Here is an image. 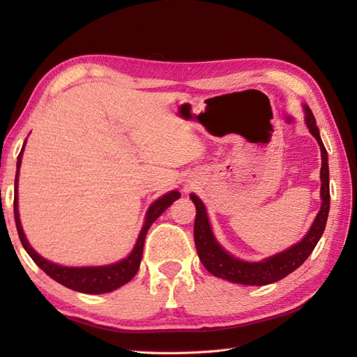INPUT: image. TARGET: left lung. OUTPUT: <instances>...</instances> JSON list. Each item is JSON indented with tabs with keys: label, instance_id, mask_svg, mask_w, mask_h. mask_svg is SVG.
I'll use <instances>...</instances> for the list:
<instances>
[{
	"label": "left lung",
	"instance_id": "obj_1",
	"mask_svg": "<svg viewBox=\"0 0 357 357\" xmlns=\"http://www.w3.org/2000/svg\"><path fill=\"white\" fill-rule=\"evenodd\" d=\"M305 109V122L309 128V132L315 137V140L321 149V208L315 217V220L310 226L306 235L294 245H291L287 250L279 252L273 257H268L258 262L244 261L235 258L234 255L226 252L220 243L214 236L211 223H209L208 213L205 204L195 193L190 195L196 206V220H195V243L200 262L204 267L215 278L229 280L232 283H241V285H255L262 287L268 283L278 282L287 278L289 273L297 270L303 264L312 250L315 249L317 243L321 238L324 232L328 209H331V190H328V160L327 151L323 144L319 130L315 122V117L310 112L307 105H303Z\"/></svg>",
	"mask_w": 357,
	"mask_h": 357
}]
</instances>
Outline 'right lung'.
Returning a JSON list of instances; mask_svg holds the SVG:
<instances>
[{
  "label": "right lung",
  "instance_id": "right-lung-1",
  "mask_svg": "<svg viewBox=\"0 0 357 357\" xmlns=\"http://www.w3.org/2000/svg\"><path fill=\"white\" fill-rule=\"evenodd\" d=\"M26 142V140H25ZM25 142L21 149L20 157H17L16 162V178H15V199H13V211H15V223L17 235H20V240L24 245L26 253L30 255L31 259L38 264V266L48 274L51 279L61 283L63 287L69 289H74L78 292H84V294H105V292H112L117 288H121L125 283L130 282L135 273L139 271L140 262H142V255H143V245L146 234H148L151 225L157 220V218L166 211V209L175 202L176 199L181 197V193L178 190H172L169 193L161 196L160 199L155 200L153 204L146 211L144 223L142 231L139 234V238H137L134 249L131 253L128 255L126 258L108 264V266H91V267H66L60 266V264H54L36 252L26 236L24 234L22 225L20 220V209H17V181H20V167L22 161V153L25 148Z\"/></svg>",
  "mask_w": 357,
  "mask_h": 357
}]
</instances>
